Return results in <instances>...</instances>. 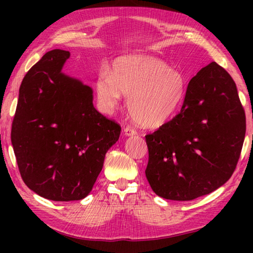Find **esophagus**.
Instances as JSON below:
<instances>
[{"mask_svg": "<svg viewBox=\"0 0 253 253\" xmlns=\"http://www.w3.org/2000/svg\"><path fill=\"white\" fill-rule=\"evenodd\" d=\"M124 132H125L126 136H132V135L137 134V130L135 129V128L128 126L125 128V129H124Z\"/></svg>", "mask_w": 253, "mask_h": 253, "instance_id": "1", "label": "esophagus"}]
</instances>
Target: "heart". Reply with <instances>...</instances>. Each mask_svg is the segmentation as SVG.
Returning <instances> with one entry per match:
<instances>
[{"mask_svg":"<svg viewBox=\"0 0 253 253\" xmlns=\"http://www.w3.org/2000/svg\"><path fill=\"white\" fill-rule=\"evenodd\" d=\"M98 105L102 113H111L127 98V108L136 123L144 127H160L181 109L187 81L168 63L146 55H125L111 63L109 72H101L95 83Z\"/></svg>","mask_w":253,"mask_h":253,"instance_id":"heart-1","label":"heart"}]
</instances>
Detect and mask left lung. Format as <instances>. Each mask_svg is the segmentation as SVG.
Returning <instances> with one entry per match:
<instances>
[{
    "label": "left lung",
    "instance_id": "8db88e82",
    "mask_svg": "<svg viewBox=\"0 0 253 253\" xmlns=\"http://www.w3.org/2000/svg\"><path fill=\"white\" fill-rule=\"evenodd\" d=\"M245 136L237 85L211 62L188 83L181 111L145 136L149 185L158 196L174 201L210 194L232 176Z\"/></svg>",
    "mask_w": 253,
    "mask_h": 253
}]
</instances>
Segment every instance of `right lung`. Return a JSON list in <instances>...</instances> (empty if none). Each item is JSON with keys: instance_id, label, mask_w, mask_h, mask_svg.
<instances>
[{"instance_id": "right-lung-1", "label": "right lung", "mask_w": 253, "mask_h": 253, "mask_svg": "<svg viewBox=\"0 0 253 253\" xmlns=\"http://www.w3.org/2000/svg\"><path fill=\"white\" fill-rule=\"evenodd\" d=\"M69 51L46 52L20 87L11 142L21 177L48 200H81L92 190L121 125L92 105V90L61 74Z\"/></svg>"}]
</instances>
